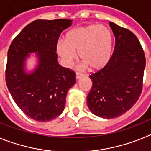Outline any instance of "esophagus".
Segmentation results:
<instances>
[{"mask_svg":"<svg viewBox=\"0 0 151 151\" xmlns=\"http://www.w3.org/2000/svg\"><path fill=\"white\" fill-rule=\"evenodd\" d=\"M83 76H84L83 73H79V72H77V73H76V78H77V79H78V78H82Z\"/></svg>","mask_w":151,"mask_h":151,"instance_id":"obj_1","label":"esophagus"}]
</instances>
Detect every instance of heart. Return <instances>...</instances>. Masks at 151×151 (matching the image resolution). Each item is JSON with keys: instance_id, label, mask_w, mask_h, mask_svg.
<instances>
[{"instance_id": "b5f03b06", "label": "heart", "mask_w": 151, "mask_h": 151, "mask_svg": "<svg viewBox=\"0 0 151 151\" xmlns=\"http://www.w3.org/2000/svg\"><path fill=\"white\" fill-rule=\"evenodd\" d=\"M65 43H59L57 50L67 66L76 59L80 60L91 70H100L110 62L113 54V35L108 28L89 25L69 31L64 38Z\"/></svg>"}]
</instances>
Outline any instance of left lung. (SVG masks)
Returning a JSON list of instances; mask_svg holds the SVG:
<instances>
[{"label": "left lung", "instance_id": "1", "mask_svg": "<svg viewBox=\"0 0 151 151\" xmlns=\"http://www.w3.org/2000/svg\"><path fill=\"white\" fill-rule=\"evenodd\" d=\"M115 47L104 68L89 76L92 87L88 106L104 119L122 115L137 102L142 91L146 59L139 40L130 30L110 22Z\"/></svg>", "mask_w": 151, "mask_h": 151}]
</instances>
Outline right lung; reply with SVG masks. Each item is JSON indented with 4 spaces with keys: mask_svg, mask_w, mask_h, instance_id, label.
<instances>
[{
    "mask_svg": "<svg viewBox=\"0 0 151 151\" xmlns=\"http://www.w3.org/2000/svg\"><path fill=\"white\" fill-rule=\"evenodd\" d=\"M72 20L37 19L29 23L12 41L7 53L5 78L17 106L26 115L47 122L60 115L69 89L76 83V73L57 62V45L63 31ZM39 57L38 67L26 74L24 63L29 52Z\"/></svg>",
    "mask_w": 151,
    "mask_h": 151,
    "instance_id": "obj_1",
    "label": "right lung"
}]
</instances>
